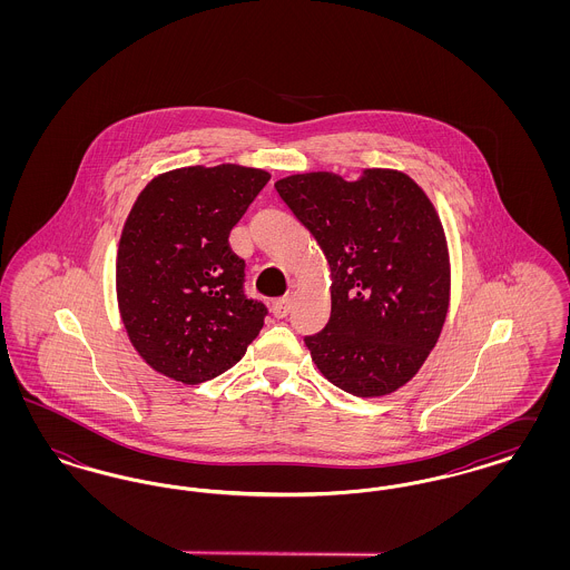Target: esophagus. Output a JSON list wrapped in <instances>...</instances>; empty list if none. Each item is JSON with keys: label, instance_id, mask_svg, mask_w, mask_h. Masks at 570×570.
<instances>
[{"label": "esophagus", "instance_id": "esophagus-1", "mask_svg": "<svg viewBox=\"0 0 570 570\" xmlns=\"http://www.w3.org/2000/svg\"><path fill=\"white\" fill-rule=\"evenodd\" d=\"M291 307H293V298H275L272 305L273 316H275V318H284V316L291 312Z\"/></svg>", "mask_w": 570, "mask_h": 570}]
</instances>
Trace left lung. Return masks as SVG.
I'll return each mask as SVG.
<instances>
[{"label":"left lung","instance_id":"left-lung-1","mask_svg":"<svg viewBox=\"0 0 570 570\" xmlns=\"http://www.w3.org/2000/svg\"><path fill=\"white\" fill-rule=\"evenodd\" d=\"M275 190L331 269V318L305 337L312 361L356 397L397 391L430 356L449 312V249L432 200L391 168H367L356 181L291 175Z\"/></svg>","mask_w":570,"mask_h":570}]
</instances>
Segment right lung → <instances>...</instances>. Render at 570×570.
Listing matches in <instances>:
<instances>
[{
  "mask_svg": "<svg viewBox=\"0 0 570 570\" xmlns=\"http://www.w3.org/2000/svg\"><path fill=\"white\" fill-rule=\"evenodd\" d=\"M269 179L239 164L188 166L138 194L117 249V301L136 353L164 376L216 379L265 325L228 235Z\"/></svg>",
  "mask_w": 570,
  "mask_h": 570,
  "instance_id": "obj_1",
  "label": "right lung"
}]
</instances>
